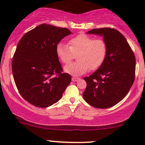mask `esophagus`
I'll list each match as a JSON object with an SVG mask.
<instances>
[{
    "label": "esophagus",
    "mask_w": 145,
    "mask_h": 145,
    "mask_svg": "<svg viewBox=\"0 0 145 145\" xmlns=\"http://www.w3.org/2000/svg\"><path fill=\"white\" fill-rule=\"evenodd\" d=\"M71 80H72V81H74V82H76V81L79 80L80 78L78 77H75V76H73V77L71 78Z\"/></svg>",
    "instance_id": "esophagus-1"
}]
</instances>
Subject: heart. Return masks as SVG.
Returning <instances> with one entry per match:
<instances>
[{"mask_svg": "<svg viewBox=\"0 0 145 145\" xmlns=\"http://www.w3.org/2000/svg\"><path fill=\"white\" fill-rule=\"evenodd\" d=\"M68 45L59 43L56 53L60 61L67 64L74 58L78 61L65 67V71L73 76H80L89 70H95L104 63L108 52V45L102 38L95 39L84 33L71 38Z\"/></svg>", "mask_w": 145, "mask_h": 145, "instance_id": "b5f03b06", "label": "heart"}]
</instances>
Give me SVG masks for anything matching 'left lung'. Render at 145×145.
<instances>
[{
  "label": "left lung",
  "mask_w": 145,
  "mask_h": 145,
  "mask_svg": "<svg viewBox=\"0 0 145 145\" xmlns=\"http://www.w3.org/2000/svg\"><path fill=\"white\" fill-rule=\"evenodd\" d=\"M89 34L104 37L108 52L104 63L84 80L86 88L82 95L88 104L97 108H108L127 95L135 79L136 59L134 52L116 29H93Z\"/></svg>",
  "instance_id": "8db88e82"
}]
</instances>
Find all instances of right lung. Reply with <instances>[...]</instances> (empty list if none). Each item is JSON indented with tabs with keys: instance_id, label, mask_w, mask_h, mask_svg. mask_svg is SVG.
Instances as JSON below:
<instances>
[{
	"instance_id": "1",
	"label": "right lung",
	"mask_w": 145,
	"mask_h": 145,
	"mask_svg": "<svg viewBox=\"0 0 145 145\" xmlns=\"http://www.w3.org/2000/svg\"><path fill=\"white\" fill-rule=\"evenodd\" d=\"M70 34L67 28L42 24L18 42L11 63L13 76L22 97L36 107L57 102L71 82L56 53L60 41Z\"/></svg>"
}]
</instances>
